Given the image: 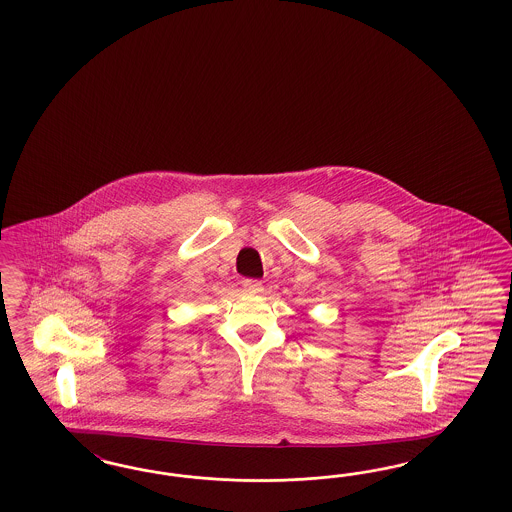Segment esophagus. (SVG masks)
<instances>
[{
    "label": "esophagus",
    "mask_w": 512,
    "mask_h": 512,
    "mask_svg": "<svg viewBox=\"0 0 512 512\" xmlns=\"http://www.w3.org/2000/svg\"><path fill=\"white\" fill-rule=\"evenodd\" d=\"M244 291L251 296L261 295L264 291L263 283L257 279H246L244 281Z\"/></svg>",
    "instance_id": "esophagus-1"
}]
</instances>
